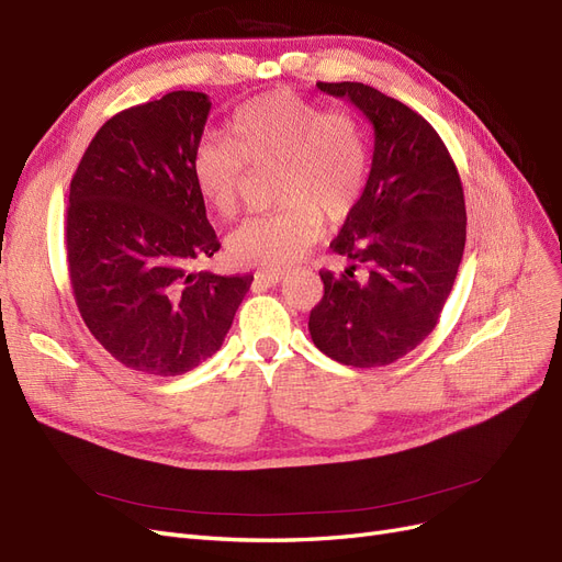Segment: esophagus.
Returning a JSON list of instances; mask_svg holds the SVG:
<instances>
[{"label": "esophagus", "mask_w": 562, "mask_h": 562, "mask_svg": "<svg viewBox=\"0 0 562 562\" xmlns=\"http://www.w3.org/2000/svg\"><path fill=\"white\" fill-rule=\"evenodd\" d=\"M255 278L261 286H276L278 282H282L284 273H280V270H259Z\"/></svg>", "instance_id": "1"}]
</instances>
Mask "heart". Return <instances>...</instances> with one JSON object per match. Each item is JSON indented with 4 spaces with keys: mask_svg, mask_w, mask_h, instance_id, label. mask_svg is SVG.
I'll return each instance as SVG.
<instances>
[{
    "mask_svg": "<svg viewBox=\"0 0 562 562\" xmlns=\"http://www.w3.org/2000/svg\"><path fill=\"white\" fill-rule=\"evenodd\" d=\"M228 135H207L193 151L203 201L231 216L240 205L247 166H278L280 210L235 228L226 249L235 263L282 268L322 233V215L342 222L357 210L369 177L367 139L348 112H329L294 90H273L235 110Z\"/></svg>",
    "mask_w": 562,
    "mask_h": 562,
    "instance_id": "heart-1",
    "label": "heart"
}]
</instances>
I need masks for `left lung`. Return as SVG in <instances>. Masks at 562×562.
Wrapping results in <instances>:
<instances>
[{"instance_id":"8db88e82","label":"left lung","mask_w":562,"mask_h":562,"mask_svg":"<svg viewBox=\"0 0 562 562\" xmlns=\"http://www.w3.org/2000/svg\"><path fill=\"white\" fill-rule=\"evenodd\" d=\"M317 88L350 100L375 142L364 195L329 245L348 268L319 270L307 329L340 364L385 367L437 327L464 251V191L443 139L411 106L357 81Z\"/></svg>"}]
</instances>
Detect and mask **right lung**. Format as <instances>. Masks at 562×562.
<instances>
[{"label":"right lung","mask_w":562,"mask_h":562,"mask_svg":"<svg viewBox=\"0 0 562 562\" xmlns=\"http://www.w3.org/2000/svg\"><path fill=\"white\" fill-rule=\"evenodd\" d=\"M210 100L172 90L90 139L69 184V282L88 331L125 369L182 375L222 348L255 276L193 263L220 251L193 179Z\"/></svg>","instance_id":"obj_1"}]
</instances>
